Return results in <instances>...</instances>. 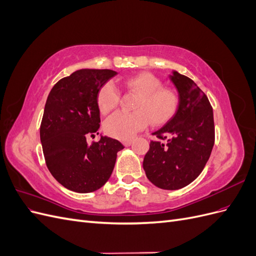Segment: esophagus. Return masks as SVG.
I'll return each mask as SVG.
<instances>
[{"mask_svg":"<svg viewBox=\"0 0 256 256\" xmlns=\"http://www.w3.org/2000/svg\"><path fill=\"white\" fill-rule=\"evenodd\" d=\"M122 144L125 145L126 147H128V146H130L131 144H132V141H131V140H126V141H124V142H122Z\"/></svg>","mask_w":256,"mask_h":256,"instance_id":"esophagus-1","label":"esophagus"}]
</instances>
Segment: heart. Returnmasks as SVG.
Segmentation results:
<instances>
[{
	"mask_svg": "<svg viewBox=\"0 0 256 256\" xmlns=\"http://www.w3.org/2000/svg\"><path fill=\"white\" fill-rule=\"evenodd\" d=\"M122 86L140 95L136 112H118L104 122L106 132L120 140H129L138 131L148 125H162L171 120L178 108V98L174 92L162 88L161 81L152 74L143 72L122 81ZM120 92L112 81L100 88L97 96L99 110L106 114L120 102Z\"/></svg>",
	"mask_w": 256,
	"mask_h": 256,
	"instance_id": "b5f03b06",
	"label": "heart"
}]
</instances>
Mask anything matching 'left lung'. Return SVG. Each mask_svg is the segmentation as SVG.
Wrapping results in <instances>:
<instances>
[{
	"instance_id": "left-lung-1",
	"label": "left lung",
	"mask_w": 256,
	"mask_h": 256,
	"mask_svg": "<svg viewBox=\"0 0 256 256\" xmlns=\"http://www.w3.org/2000/svg\"><path fill=\"white\" fill-rule=\"evenodd\" d=\"M178 92L175 115L152 134L143 168L150 182L164 190L191 184L203 171L214 144L212 108L207 96L188 76L170 74Z\"/></svg>"
}]
</instances>
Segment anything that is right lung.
Listing matches in <instances>:
<instances>
[{"label": "right lung", "mask_w": 256, "mask_h": 256, "mask_svg": "<svg viewBox=\"0 0 256 256\" xmlns=\"http://www.w3.org/2000/svg\"><path fill=\"white\" fill-rule=\"evenodd\" d=\"M118 72L110 69H79L60 79L50 90L40 125L46 164L52 176L68 190L88 193L109 180L118 152L124 145L99 134L100 88Z\"/></svg>", "instance_id": "obj_1"}]
</instances>
